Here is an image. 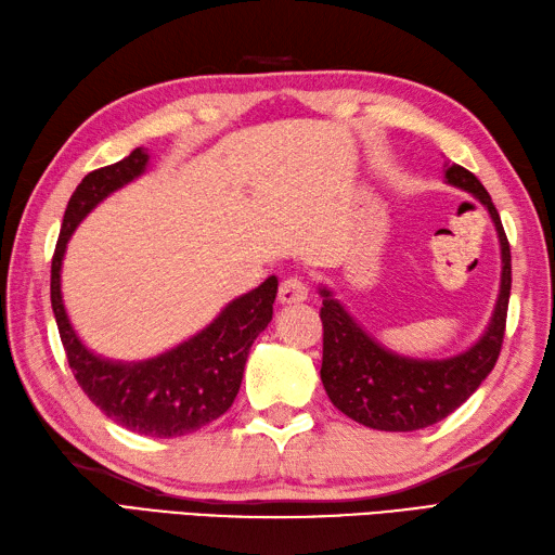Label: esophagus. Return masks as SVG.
Returning <instances> with one entry per match:
<instances>
[{"instance_id":"obj_1","label":"esophagus","mask_w":555,"mask_h":555,"mask_svg":"<svg viewBox=\"0 0 555 555\" xmlns=\"http://www.w3.org/2000/svg\"><path fill=\"white\" fill-rule=\"evenodd\" d=\"M302 300H307V286H305L302 279L288 276L286 281H281L279 302L291 305V302H302Z\"/></svg>"}]
</instances>
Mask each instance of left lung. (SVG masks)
Wrapping results in <instances>:
<instances>
[{
    "instance_id": "obj_1",
    "label": "left lung",
    "mask_w": 555,
    "mask_h": 555,
    "mask_svg": "<svg viewBox=\"0 0 555 555\" xmlns=\"http://www.w3.org/2000/svg\"><path fill=\"white\" fill-rule=\"evenodd\" d=\"M444 179L447 184L468 191L485 205L499 234V298L478 343L447 359L402 357L371 338L326 286L319 288L324 298L319 314L324 324L321 383L333 406L373 430L411 433L447 418L480 388L494 369L504 343L511 298V246L506 231L478 177L454 163L444 172Z\"/></svg>"
}]
</instances>
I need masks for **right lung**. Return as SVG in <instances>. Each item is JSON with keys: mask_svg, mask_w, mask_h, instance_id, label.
Returning <instances> with one entry per match:
<instances>
[{"mask_svg": "<svg viewBox=\"0 0 555 555\" xmlns=\"http://www.w3.org/2000/svg\"><path fill=\"white\" fill-rule=\"evenodd\" d=\"M146 165L149 153L134 149L127 158L89 172L73 191L51 260V309L75 380L103 414L139 435L182 437L234 404L250 347L272 321L279 279H264L231 300L196 336L144 362H113L87 350L63 305V255L75 227L113 191L144 175Z\"/></svg>", "mask_w": 555, "mask_h": 555, "instance_id": "add662e5", "label": "right lung"}]
</instances>
